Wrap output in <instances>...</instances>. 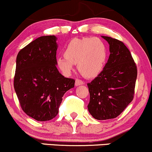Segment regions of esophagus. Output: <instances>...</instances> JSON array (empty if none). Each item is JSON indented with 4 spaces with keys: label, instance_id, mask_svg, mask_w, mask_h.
Returning <instances> with one entry per match:
<instances>
[{
    "label": "esophagus",
    "instance_id": "34e87169",
    "mask_svg": "<svg viewBox=\"0 0 152 152\" xmlns=\"http://www.w3.org/2000/svg\"><path fill=\"white\" fill-rule=\"evenodd\" d=\"M83 84H84V82L83 81H82L81 80H80V79H76V81H75V85H76V86H80V85H83Z\"/></svg>",
    "mask_w": 152,
    "mask_h": 152
}]
</instances>
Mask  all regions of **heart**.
I'll list each match as a JSON object with an SVG mask.
<instances>
[{"mask_svg": "<svg viewBox=\"0 0 152 152\" xmlns=\"http://www.w3.org/2000/svg\"><path fill=\"white\" fill-rule=\"evenodd\" d=\"M107 58V46L100 38H73L66 45L64 56L57 58L56 65L63 74L69 76L77 64L82 76L94 78L104 69Z\"/></svg>", "mask_w": 152, "mask_h": 152, "instance_id": "b5f03b06", "label": "heart"}]
</instances>
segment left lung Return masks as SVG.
<instances>
[{"mask_svg":"<svg viewBox=\"0 0 152 152\" xmlns=\"http://www.w3.org/2000/svg\"><path fill=\"white\" fill-rule=\"evenodd\" d=\"M109 44L110 55L102 72L87 83L90 94L88 111L97 120L117 117L132 102L137 68L123 42L102 36Z\"/></svg>","mask_w":152,"mask_h":152,"instance_id":"left-lung-1","label":"left lung"}]
</instances>
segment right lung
<instances>
[{
    "label": "right lung",
    "instance_id": "add662e5",
    "mask_svg": "<svg viewBox=\"0 0 152 152\" xmlns=\"http://www.w3.org/2000/svg\"><path fill=\"white\" fill-rule=\"evenodd\" d=\"M55 36L36 38L18 52L14 88L23 111L36 121L55 118L75 80L65 78L56 68L58 45Z\"/></svg>",
    "mask_w": 152,
    "mask_h": 152
}]
</instances>
